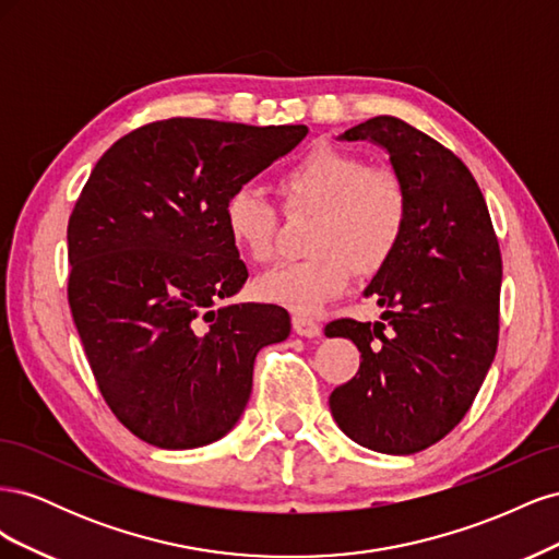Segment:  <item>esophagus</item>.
<instances>
[{
	"instance_id": "1",
	"label": "esophagus",
	"mask_w": 559,
	"mask_h": 559,
	"mask_svg": "<svg viewBox=\"0 0 559 559\" xmlns=\"http://www.w3.org/2000/svg\"><path fill=\"white\" fill-rule=\"evenodd\" d=\"M292 324H294L296 335H300V337H319L321 335V326L308 317H294Z\"/></svg>"
}]
</instances>
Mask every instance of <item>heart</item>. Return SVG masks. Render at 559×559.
Here are the masks:
<instances>
[{
    "instance_id": "obj_1",
    "label": "heart",
    "mask_w": 559,
    "mask_h": 559,
    "mask_svg": "<svg viewBox=\"0 0 559 559\" xmlns=\"http://www.w3.org/2000/svg\"><path fill=\"white\" fill-rule=\"evenodd\" d=\"M286 212H312L310 259L284 261L257 280V294L298 314H312L341 296L354 270L373 275L392 259L405 222L408 193L384 167L329 144H317L280 175ZM230 242L265 263L275 253L277 207L253 186L235 189L224 207Z\"/></svg>"
}]
</instances>
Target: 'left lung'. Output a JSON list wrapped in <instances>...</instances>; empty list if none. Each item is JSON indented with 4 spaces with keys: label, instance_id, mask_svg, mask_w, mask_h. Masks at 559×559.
I'll list each match as a JSON object with an SVG mask.
<instances>
[{
    "label": "left lung",
    "instance_id": "obj_1",
    "mask_svg": "<svg viewBox=\"0 0 559 559\" xmlns=\"http://www.w3.org/2000/svg\"><path fill=\"white\" fill-rule=\"evenodd\" d=\"M389 154L408 193L403 238L366 286L382 321L335 319L329 337L359 347L357 376L329 396L354 443L413 454L468 413L499 343L501 253L485 198L450 148L401 118L376 116L341 134Z\"/></svg>",
    "mask_w": 559,
    "mask_h": 559
}]
</instances>
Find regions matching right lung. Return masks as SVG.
Masks as SVG:
<instances>
[{
	"label": "right lung",
	"instance_id": "1",
	"mask_svg": "<svg viewBox=\"0 0 559 559\" xmlns=\"http://www.w3.org/2000/svg\"><path fill=\"white\" fill-rule=\"evenodd\" d=\"M306 134L167 118L118 140L83 186L67 298L99 392L144 443L191 450L226 436L259 349L289 335L277 306H214L249 277L224 224L230 193Z\"/></svg>",
	"mask_w": 559,
	"mask_h": 559
}]
</instances>
